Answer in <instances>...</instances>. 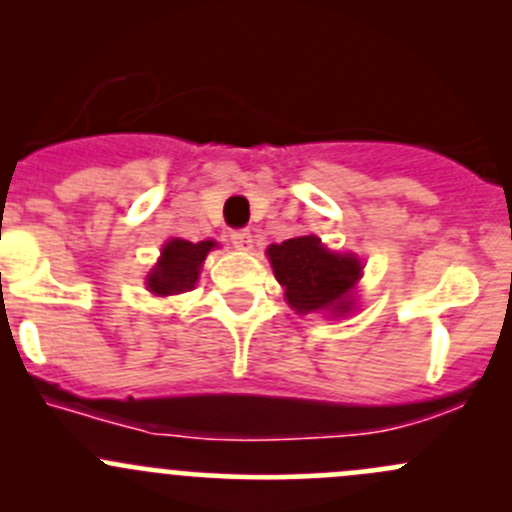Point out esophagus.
<instances>
[{
  "instance_id": "1",
  "label": "esophagus",
  "mask_w": 512,
  "mask_h": 512,
  "mask_svg": "<svg viewBox=\"0 0 512 512\" xmlns=\"http://www.w3.org/2000/svg\"><path fill=\"white\" fill-rule=\"evenodd\" d=\"M232 245L237 247V250H252V232L250 230H235L230 235Z\"/></svg>"
}]
</instances>
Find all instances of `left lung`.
<instances>
[{
  "label": "left lung",
  "mask_w": 512,
  "mask_h": 512,
  "mask_svg": "<svg viewBox=\"0 0 512 512\" xmlns=\"http://www.w3.org/2000/svg\"><path fill=\"white\" fill-rule=\"evenodd\" d=\"M267 257L297 314L329 312L344 317L354 309V287L364 267L352 252H332L317 235H302L270 245Z\"/></svg>",
  "instance_id": "1"
}]
</instances>
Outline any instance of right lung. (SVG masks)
Masks as SVG:
<instances>
[{
  "mask_svg": "<svg viewBox=\"0 0 512 512\" xmlns=\"http://www.w3.org/2000/svg\"><path fill=\"white\" fill-rule=\"evenodd\" d=\"M213 240L203 242H188L173 237L160 250V260L148 275L146 285L158 297H168V294L188 292L195 287L200 277V267H203L205 257L213 250Z\"/></svg>",
  "mask_w": 512,
  "mask_h": 512,
  "instance_id": "right-lung-1",
  "label": "right lung"
}]
</instances>
